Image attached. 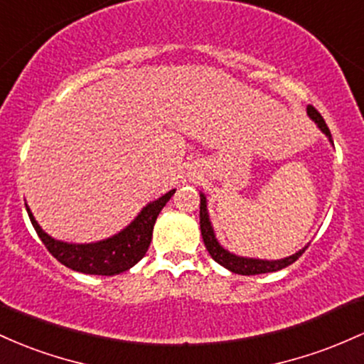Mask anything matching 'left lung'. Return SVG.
<instances>
[{
  "label": "left lung",
  "mask_w": 364,
  "mask_h": 364,
  "mask_svg": "<svg viewBox=\"0 0 364 364\" xmlns=\"http://www.w3.org/2000/svg\"><path fill=\"white\" fill-rule=\"evenodd\" d=\"M306 112H308V117L318 125V129L328 137L330 144H333L332 134H330L323 117L318 113V109H314L313 106L309 105L308 108H306ZM199 198H201V204H199V225H201V235L204 240V246H206L208 252H210V256L216 261V263L222 264L223 268H227V270H230L232 273H239V275H259V273L279 272L282 268L292 264L296 259H299V256L303 255L306 247H308L304 246L303 249H299L296 255L287 256V258H282V259H258V258H246V256H237L234 252L227 251V249L218 242V239H216L215 235L213 225H211L210 215H208L206 196L201 193L199 194Z\"/></svg>",
  "instance_id": "8db88e82"
}]
</instances>
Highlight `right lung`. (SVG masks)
Returning a JSON list of instances; mask_svg holds the SVG:
<instances>
[{
    "label": "right lung",
    "instance_id": "1",
    "mask_svg": "<svg viewBox=\"0 0 364 364\" xmlns=\"http://www.w3.org/2000/svg\"><path fill=\"white\" fill-rule=\"evenodd\" d=\"M173 194L175 189H171L161 198L146 204L141 213L118 234L89 244H73L53 239L39 227L27 204L26 208L39 239L61 264H65L73 272L109 277L130 270L134 264L144 258L151 244V237H153L154 222H156L163 206L170 201Z\"/></svg>",
    "mask_w": 364,
    "mask_h": 364
}]
</instances>
